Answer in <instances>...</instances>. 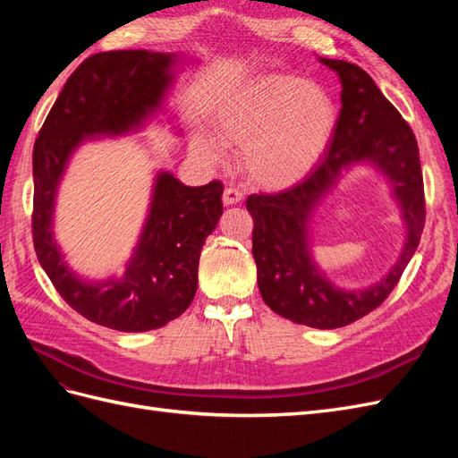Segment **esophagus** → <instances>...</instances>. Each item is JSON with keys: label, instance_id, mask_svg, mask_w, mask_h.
<instances>
[{"label": "esophagus", "instance_id": "1", "mask_svg": "<svg viewBox=\"0 0 458 458\" xmlns=\"http://www.w3.org/2000/svg\"><path fill=\"white\" fill-rule=\"evenodd\" d=\"M241 200H242V192H241V191L233 189V187H227V189L224 191V204H225V206L239 204Z\"/></svg>", "mask_w": 458, "mask_h": 458}]
</instances>
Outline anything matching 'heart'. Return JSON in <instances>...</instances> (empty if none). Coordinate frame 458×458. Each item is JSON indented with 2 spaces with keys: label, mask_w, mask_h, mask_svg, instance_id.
<instances>
[{
  "label": "heart",
  "mask_w": 458,
  "mask_h": 458,
  "mask_svg": "<svg viewBox=\"0 0 458 458\" xmlns=\"http://www.w3.org/2000/svg\"><path fill=\"white\" fill-rule=\"evenodd\" d=\"M336 122L335 103L308 80L261 74L219 103L216 131L225 145L242 148L241 164L252 183L279 191L294 187L315 170ZM220 142L210 133L197 131L191 150L208 164H219L225 158Z\"/></svg>",
  "instance_id": "1"
}]
</instances>
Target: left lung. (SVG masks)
Returning a JSON list of instances; mask_svg holds the SVG:
<instances>
[{"label":"left lung","instance_id":"8db88e82","mask_svg":"<svg viewBox=\"0 0 458 458\" xmlns=\"http://www.w3.org/2000/svg\"><path fill=\"white\" fill-rule=\"evenodd\" d=\"M342 84L340 116L332 143L317 168L296 187L276 195H250L252 254L263 301L288 321L311 328H340L365 317L392 293L419 248L424 229V183L419 145L409 123L357 64L321 59ZM357 165L380 173L404 219L406 241L380 282L361 289L332 284L312 254L314 214Z\"/></svg>","mask_w":458,"mask_h":458}]
</instances>
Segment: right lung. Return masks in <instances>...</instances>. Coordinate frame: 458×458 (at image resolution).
Returning a JSON list of instances; mask_svg holds the SVG:
<instances>
[{
    "mask_svg": "<svg viewBox=\"0 0 458 458\" xmlns=\"http://www.w3.org/2000/svg\"><path fill=\"white\" fill-rule=\"evenodd\" d=\"M191 63L182 53L147 49L91 55L66 80L34 143L36 256L68 306L106 328L147 332L191 306L202 246L224 214V185L189 187L172 172L158 170L126 269L103 281L78 275L55 239L59 187L81 145L137 133L165 113L177 74Z\"/></svg>",
    "mask_w": 458,
    "mask_h": 458,
    "instance_id": "obj_1",
    "label": "right lung"
}]
</instances>
